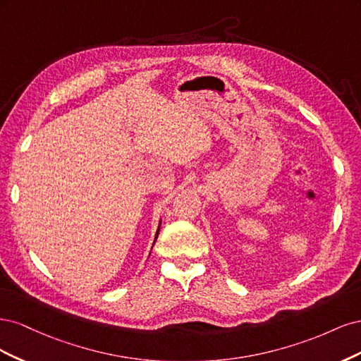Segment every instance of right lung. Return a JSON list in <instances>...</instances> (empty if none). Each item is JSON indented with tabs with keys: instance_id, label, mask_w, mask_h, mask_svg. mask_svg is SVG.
I'll list each match as a JSON object with an SVG mask.
<instances>
[{
	"instance_id": "right-lung-1",
	"label": "right lung",
	"mask_w": 361,
	"mask_h": 361,
	"mask_svg": "<svg viewBox=\"0 0 361 361\" xmlns=\"http://www.w3.org/2000/svg\"><path fill=\"white\" fill-rule=\"evenodd\" d=\"M159 226H161V223H159ZM158 233H159V227H158V231H157V236H155V241H157V238H158ZM155 244V243H154Z\"/></svg>"
}]
</instances>
